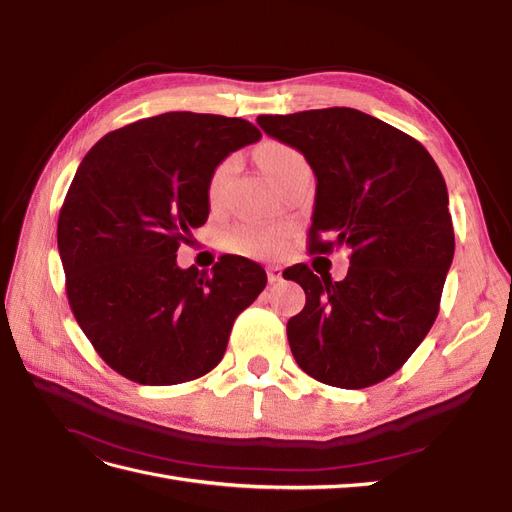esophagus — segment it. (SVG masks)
Wrapping results in <instances>:
<instances>
[{
	"mask_svg": "<svg viewBox=\"0 0 512 512\" xmlns=\"http://www.w3.org/2000/svg\"><path fill=\"white\" fill-rule=\"evenodd\" d=\"M267 277H269L271 284L280 282V280H282V269L277 267V265H269V267H267Z\"/></svg>",
	"mask_w": 512,
	"mask_h": 512,
	"instance_id": "34e87169",
	"label": "esophagus"
}]
</instances>
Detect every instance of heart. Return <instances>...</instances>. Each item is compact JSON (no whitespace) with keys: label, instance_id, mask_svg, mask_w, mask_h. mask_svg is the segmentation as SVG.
<instances>
[{"label":"heart","instance_id":"heart-1","mask_svg":"<svg viewBox=\"0 0 512 512\" xmlns=\"http://www.w3.org/2000/svg\"><path fill=\"white\" fill-rule=\"evenodd\" d=\"M260 162L265 166L273 183H282L299 168H305L307 162L297 149L284 143H267L260 149ZM239 166L237 156L224 158L218 166L211 170L207 179V200L211 207H218L224 198L228 183L235 175ZM286 241V228L284 226H271V224H252L243 222L232 226L226 235V243L230 250H235L245 256H273L284 247Z\"/></svg>","mask_w":512,"mask_h":512}]
</instances>
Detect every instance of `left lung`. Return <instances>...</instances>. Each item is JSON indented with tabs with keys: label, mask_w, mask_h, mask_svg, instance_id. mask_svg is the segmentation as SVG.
Instances as JSON below:
<instances>
[{
	"label": "left lung",
	"mask_w": 512,
	"mask_h": 512,
	"mask_svg": "<svg viewBox=\"0 0 512 512\" xmlns=\"http://www.w3.org/2000/svg\"><path fill=\"white\" fill-rule=\"evenodd\" d=\"M316 175L312 252L350 247L342 282L305 265L284 271L305 290L288 320L294 361L318 382L365 389L404 365L436 322L455 254L438 164L412 136L356 108L260 115ZM327 234L329 242L319 237Z\"/></svg>",
	"instance_id": "obj_1"
}]
</instances>
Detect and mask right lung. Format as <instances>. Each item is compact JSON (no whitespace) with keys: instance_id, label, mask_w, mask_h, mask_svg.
<instances>
[{"instance_id":"1","label":"right lung","mask_w":512,"mask_h":512,"mask_svg":"<svg viewBox=\"0 0 512 512\" xmlns=\"http://www.w3.org/2000/svg\"><path fill=\"white\" fill-rule=\"evenodd\" d=\"M239 117L164 113L108 132L72 179L57 247L72 314L123 378L166 386L222 361L235 318L267 286L243 256L181 269L177 250L209 218L207 179L260 141Z\"/></svg>"}]
</instances>
